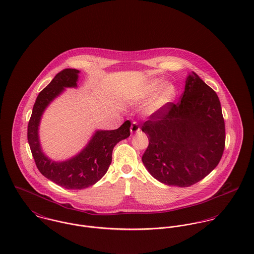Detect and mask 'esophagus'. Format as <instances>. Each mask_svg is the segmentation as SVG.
<instances>
[{"label":"esophagus","instance_id":"34e87169","mask_svg":"<svg viewBox=\"0 0 254 254\" xmlns=\"http://www.w3.org/2000/svg\"><path fill=\"white\" fill-rule=\"evenodd\" d=\"M140 131V127H139V125L136 123V122H133L131 124V127H130V132L131 133H137Z\"/></svg>","mask_w":254,"mask_h":254}]
</instances>
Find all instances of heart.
<instances>
[{
	"label": "heart",
	"mask_w": 254,
	"mask_h": 254,
	"mask_svg": "<svg viewBox=\"0 0 254 254\" xmlns=\"http://www.w3.org/2000/svg\"><path fill=\"white\" fill-rule=\"evenodd\" d=\"M160 79L151 80L141 86L132 97L135 102H143L151 98L147 104V111L154 114L159 112L171 103L176 95V88L172 84H165Z\"/></svg>",
	"instance_id": "b5f03b06"
}]
</instances>
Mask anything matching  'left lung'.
Segmentation results:
<instances>
[{
  "instance_id": "8db88e82",
  "label": "left lung",
  "mask_w": 254,
  "mask_h": 254,
  "mask_svg": "<svg viewBox=\"0 0 254 254\" xmlns=\"http://www.w3.org/2000/svg\"><path fill=\"white\" fill-rule=\"evenodd\" d=\"M141 129L149 139L142 162L154 178L169 186L197 183L223 155L225 124L219 98L195 72L187 77L180 101L151 115Z\"/></svg>"
}]
</instances>
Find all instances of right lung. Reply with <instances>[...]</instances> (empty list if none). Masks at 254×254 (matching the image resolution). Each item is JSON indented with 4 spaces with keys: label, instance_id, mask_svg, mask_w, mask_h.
Segmentation results:
<instances>
[{
    "label": "right lung",
    "instance_id": "right-lung-1",
    "mask_svg": "<svg viewBox=\"0 0 254 254\" xmlns=\"http://www.w3.org/2000/svg\"><path fill=\"white\" fill-rule=\"evenodd\" d=\"M79 70L64 69L38 95L28 124V143L40 172L65 189L81 190L92 186L107 172L112 162L114 147L130 135V122L126 121L113 130H96L85 148L76 156L62 162L48 158L42 150L39 126L42 116L51 102L65 87H77Z\"/></svg>",
    "mask_w": 254,
    "mask_h": 254
}]
</instances>
